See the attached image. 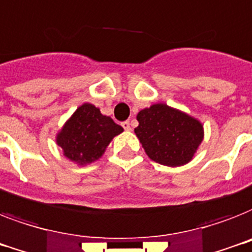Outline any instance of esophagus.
Listing matches in <instances>:
<instances>
[{"label":"esophagus","mask_w":252,"mask_h":252,"mask_svg":"<svg viewBox=\"0 0 252 252\" xmlns=\"http://www.w3.org/2000/svg\"><path fill=\"white\" fill-rule=\"evenodd\" d=\"M122 127L125 128V130H131V125H130V121H125V122H122Z\"/></svg>","instance_id":"esophagus-1"}]
</instances>
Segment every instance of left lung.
<instances>
[{
	"label": "left lung",
	"instance_id": "1",
	"mask_svg": "<svg viewBox=\"0 0 252 252\" xmlns=\"http://www.w3.org/2000/svg\"><path fill=\"white\" fill-rule=\"evenodd\" d=\"M134 130L151 160L166 166H181L191 161L203 140V126L189 114L166 104L140 110Z\"/></svg>",
	"mask_w": 252,
	"mask_h": 252
}]
</instances>
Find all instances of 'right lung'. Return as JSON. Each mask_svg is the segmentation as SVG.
I'll use <instances>...</instances> for the list:
<instances>
[{
  "label": "right lung",
  "mask_w": 252,
  "mask_h": 252,
  "mask_svg": "<svg viewBox=\"0 0 252 252\" xmlns=\"http://www.w3.org/2000/svg\"><path fill=\"white\" fill-rule=\"evenodd\" d=\"M122 131L124 128L110 117L102 116L98 108L83 104L58 132L57 144L69 160L86 165L101 158L110 140Z\"/></svg>",
  "instance_id": "add662e5"
}]
</instances>
